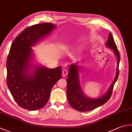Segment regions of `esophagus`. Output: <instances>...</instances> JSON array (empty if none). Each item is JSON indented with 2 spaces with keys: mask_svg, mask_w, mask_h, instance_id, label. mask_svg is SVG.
Wrapping results in <instances>:
<instances>
[{
  "mask_svg": "<svg viewBox=\"0 0 132 132\" xmlns=\"http://www.w3.org/2000/svg\"><path fill=\"white\" fill-rule=\"evenodd\" d=\"M62 75H63V77L66 76V75L68 74V70H66V69L63 70V71H62Z\"/></svg>",
  "mask_w": 132,
  "mask_h": 132,
  "instance_id": "34e87169",
  "label": "esophagus"
}]
</instances>
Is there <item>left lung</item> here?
Returning <instances> with one entry per match:
<instances>
[{
  "label": "left lung",
  "instance_id": "8db88e82",
  "mask_svg": "<svg viewBox=\"0 0 132 132\" xmlns=\"http://www.w3.org/2000/svg\"><path fill=\"white\" fill-rule=\"evenodd\" d=\"M106 47L113 50L117 60V66L116 69V77L112 84L109 88L108 91L103 96L97 99L86 96L83 93L80 87L79 69V66L75 64H72L69 66L68 78H67V97L70 105L72 108L78 111L86 112L93 110L105 103L111 97L114 83L118 78L119 70V66L120 63V53L117 50L116 45L111 33H109L108 39L105 44Z\"/></svg>",
  "mask_w": 132,
  "mask_h": 132
}]
</instances>
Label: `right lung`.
<instances>
[{"label": "right lung", "instance_id": "1", "mask_svg": "<svg viewBox=\"0 0 132 132\" xmlns=\"http://www.w3.org/2000/svg\"><path fill=\"white\" fill-rule=\"evenodd\" d=\"M55 28V25L49 23L28 27L11 46L7 60V85L16 102L28 110L44 107L53 87L62 77L61 66L48 69L32 63V47Z\"/></svg>", "mask_w": 132, "mask_h": 132}]
</instances>
